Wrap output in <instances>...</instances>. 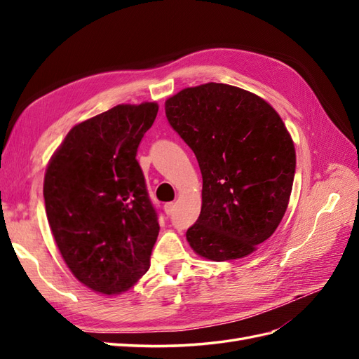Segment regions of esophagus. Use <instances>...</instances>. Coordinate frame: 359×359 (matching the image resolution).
<instances>
[{
  "label": "esophagus",
  "mask_w": 359,
  "mask_h": 359,
  "mask_svg": "<svg viewBox=\"0 0 359 359\" xmlns=\"http://www.w3.org/2000/svg\"><path fill=\"white\" fill-rule=\"evenodd\" d=\"M173 210H175V203H173V202H169V203L165 205V212L168 215H170L173 212Z\"/></svg>",
  "instance_id": "esophagus-1"
}]
</instances>
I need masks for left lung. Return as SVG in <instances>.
<instances>
[{"label": "left lung", "mask_w": 359, "mask_h": 359, "mask_svg": "<svg viewBox=\"0 0 359 359\" xmlns=\"http://www.w3.org/2000/svg\"><path fill=\"white\" fill-rule=\"evenodd\" d=\"M172 128L198 158L202 208L186 236L201 257L252 255L287 210L297 156L290 133L262 97L208 82L165 103Z\"/></svg>", "instance_id": "left-lung-1"}]
</instances>
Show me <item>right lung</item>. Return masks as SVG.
Masks as SVG:
<instances>
[{
  "label": "right lung",
  "mask_w": 359,
  "mask_h": 359,
  "mask_svg": "<svg viewBox=\"0 0 359 359\" xmlns=\"http://www.w3.org/2000/svg\"><path fill=\"white\" fill-rule=\"evenodd\" d=\"M156 102L118 104L76 124L50 157L43 196L53 240L81 283L119 295L149 268L160 226L137 147Z\"/></svg>",
  "instance_id": "1"
}]
</instances>
